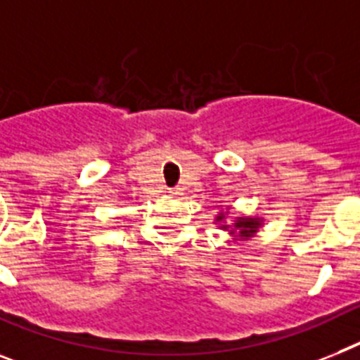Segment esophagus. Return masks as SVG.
<instances>
[{"instance_id":"obj_1","label":"esophagus","mask_w":360,"mask_h":360,"mask_svg":"<svg viewBox=\"0 0 360 360\" xmlns=\"http://www.w3.org/2000/svg\"><path fill=\"white\" fill-rule=\"evenodd\" d=\"M168 192H170V195H179L181 188H177V186H175V188H168Z\"/></svg>"}]
</instances>
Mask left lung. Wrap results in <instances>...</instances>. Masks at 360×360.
I'll use <instances>...</instances> for the list:
<instances>
[{
    "mask_svg": "<svg viewBox=\"0 0 360 360\" xmlns=\"http://www.w3.org/2000/svg\"><path fill=\"white\" fill-rule=\"evenodd\" d=\"M216 221H225V214H219L216 217ZM234 229H231L229 225H221L223 231H229L232 236L241 238V240H249L258 232V229L262 226V219L259 217H238L236 223H234Z\"/></svg>",
    "mask_w": 360,
    "mask_h": 360,
    "instance_id": "obj_1",
    "label": "left lung"
}]
</instances>
